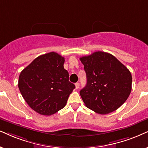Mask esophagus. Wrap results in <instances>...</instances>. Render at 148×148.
<instances>
[{
	"instance_id": "1",
	"label": "esophagus",
	"mask_w": 148,
	"mask_h": 148,
	"mask_svg": "<svg viewBox=\"0 0 148 148\" xmlns=\"http://www.w3.org/2000/svg\"><path fill=\"white\" fill-rule=\"evenodd\" d=\"M75 86H76V89H78V88H79V87H80V84L78 83H76L75 84Z\"/></svg>"
}]
</instances>
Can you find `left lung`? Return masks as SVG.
Returning a JSON list of instances; mask_svg holds the SVG:
<instances>
[{"instance_id":"1","label":"left lung","mask_w":148,"mask_h":148,"mask_svg":"<svg viewBox=\"0 0 148 148\" xmlns=\"http://www.w3.org/2000/svg\"><path fill=\"white\" fill-rule=\"evenodd\" d=\"M80 60L87 75V84L80 91L85 106L101 115L120 107L132 89V75L128 68L113 55L102 51Z\"/></svg>"}]
</instances>
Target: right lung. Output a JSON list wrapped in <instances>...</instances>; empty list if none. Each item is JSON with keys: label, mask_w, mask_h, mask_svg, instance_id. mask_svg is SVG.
<instances>
[{"label": "right lung", "mask_w": 148, "mask_h": 148, "mask_svg": "<svg viewBox=\"0 0 148 148\" xmlns=\"http://www.w3.org/2000/svg\"><path fill=\"white\" fill-rule=\"evenodd\" d=\"M64 57L55 52L40 55L22 71L18 87L29 106L37 113L51 115L65 106L75 88L63 68Z\"/></svg>", "instance_id": "1"}]
</instances>
